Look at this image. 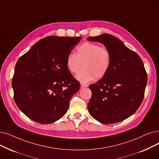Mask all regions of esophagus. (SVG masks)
<instances>
[{
	"label": "esophagus",
	"mask_w": 159,
	"mask_h": 159,
	"mask_svg": "<svg viewBox=\"0 0 159 159\" xmlns=\"http://www.w3.org/2000/svg\"><path fill=\"white\" fill-rule=\"evenodd\" d=\"M80 86H81L82 88H86V87L88 86V85L87 84H85V83H81Z\"/></svg>",
	"instance_id": "esophagus-1"
}]
</instances>
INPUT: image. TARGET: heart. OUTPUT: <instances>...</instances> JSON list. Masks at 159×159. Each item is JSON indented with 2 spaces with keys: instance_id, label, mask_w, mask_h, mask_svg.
Segmentation results:
<instances>
[{
  "instance_id": "heart-1",
  "label": "heart",
  "mask_w": 159,
  "mask_h": 159,
  "mask_svg": "<svg viewBox=\"0 0 159 159\" xmlns=\"http://www.w3.org/2000/svg\"><path fill=\"white\" fill-rule=\"evenodd\" d=\"M83 64L84 69L76 76L81 82H88L94 77L102 78L111 66V54L108 49L97 43L84 42L77 47V54L71 52L66 58V66L72 73H77Z\"/></svg>"
}]
</instances>
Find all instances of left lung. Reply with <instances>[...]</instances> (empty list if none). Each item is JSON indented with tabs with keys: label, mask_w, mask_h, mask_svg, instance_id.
Listing matches in <instances>:
<instances>
[{
	"label": "left lung",
	"mask_w": 159,
	"mask_h": 159,
	"mask_svg": "<svg viewBox=\"0 0 159 159\" xmlns=\"http://www.w3.org/2000/svg\"><path fill=\"white\" fill-rule=\"evenodd\" d=\"M87 40L104 44L111 54L107 75L89 85L92 95L88 111L102 123L121 121L132 116L143 101L148 82L143 61L139 54L111 34L88 37Z\"/></svg>",
	"instance_id": "1"
}]
</instances>
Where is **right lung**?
Listing matches in <instances>:
<instances>
[{
	"instance_id": "1",
	"label": "right lung",
	"mask_w": 159,
	"mask_h": 159,
	"mask_svg": "<svg viewBox=\"0 0 159 159\" xmlns=\"http://www.w3.org/2000/svg\"><path fill=\"white\" fill-rule=\"evenodd\" d=\"M81 38L48 36L18 59L12 79L13 97L30 120L49 124L67 112L80 83L67 68L66 58Z\"/></svg>"
}]
</instances>
